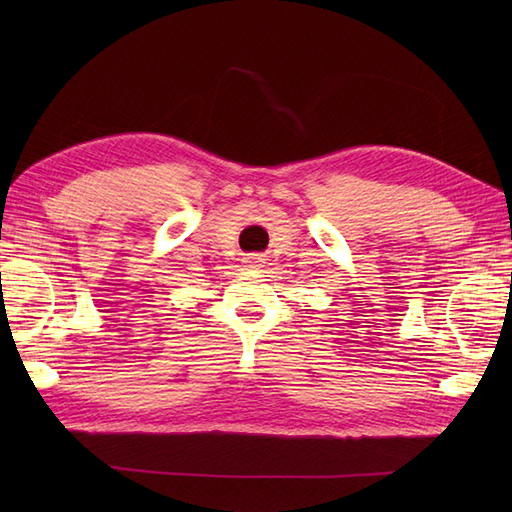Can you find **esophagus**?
Wrapping results in <instances>:
<instances>
[{"label": "esophagus", "mask_w": 512, "mask_h": 512, "mask_svg": "<svg viewBox=\"0 0 512 512\" xmlns=\"http://www.w3.org/2000/svg\"><path fill=\"white\" fill-rule=\"evenodd\" d=\"M247 262H250V267H262V258L260 256H252Z\"/></svg>", "instance_id": "1"}]
</instances>
